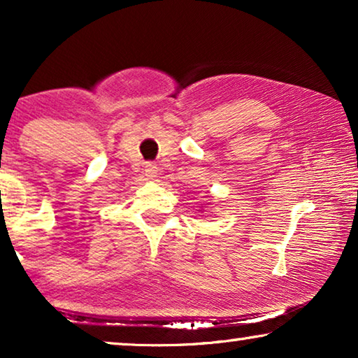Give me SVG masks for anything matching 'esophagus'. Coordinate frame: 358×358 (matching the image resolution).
Instances as JSON below:
<instances>
[{
    "label": "esophagus",
    "mask_w": 358,
    "mask_h": 358,
    "mask_svg": "<svg viewBox=\"0 0 358 358\" xmlns=\"http://www.w3.org/2000/svg\"><path fill=\"white\" fill-rule=\"evenodd\" d=\"M143 172H145V175H147L150 180L155 178L156 173H157V166L155 164V162H145Z\"/></svg>",
    "instance_id": "1"
}]
</instances>
